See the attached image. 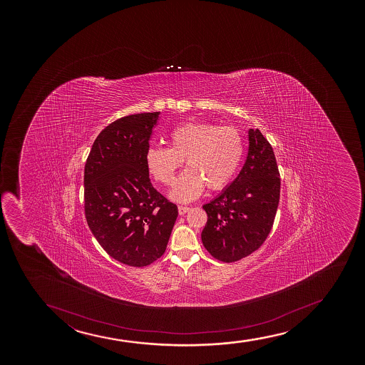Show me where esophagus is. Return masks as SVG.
<instances>
[{
    "instance_id": "esophagus-1",
    "label": "esophagus",
    "mask_w": 365,
    "mask_h": 365,
    "mask_svg": "<svg viewBox=\"0 0 365 365\" xmlns=\"http://www.w3.org/2000/svg\"><path fill=\"white\" fill-rule=\"evenodd\" d=\"M178 210H179V214H180V215H184V214L189 212L190 207H186V205H179V207H178Z\"/></svg>"
}]
</instances>
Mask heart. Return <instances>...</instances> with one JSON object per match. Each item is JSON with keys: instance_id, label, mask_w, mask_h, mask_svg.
Returning a JSON list of instances; mask_svg holds the SVG:
<instances>
[{"instance_id": "heart-1", "label": "heart", "mask_w": 365, "mask_h": 365, "mask_svg": "<svg viewBox=\"0 0 365 365\" xmlns=\"http://www.w3.org/2000/svg\"><path fill=\"white\" fill-rule=\"evenodd\" d=\"M170 147H148L145 155L148 172L163 185H172L175 173H181L170 198L190 202L201 196L205 186L217 191L230 182L243 155V141L234 126H219L210 123H185L169 135Z\"/></svg>"}]
</instances>
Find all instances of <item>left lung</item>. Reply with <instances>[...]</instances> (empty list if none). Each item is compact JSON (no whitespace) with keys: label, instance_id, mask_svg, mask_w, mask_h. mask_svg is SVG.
<instances>
[{"label":"left lung","instance_id":"obj_1","mask_svg":"<svg viewBox=\"0 0 365 365\" xmlns=\"http://www.w3.org/2000/svg\"><path fill=\"white\" fill-rule=\"evenodd\" d=\"M280 198V174L268 140L248 130V153L239 175L203 205L208 215L201 237L222 262H236L256 251L272 230Z\"/></svg>","mask_w":365,"mask_h":365}]
</instances>
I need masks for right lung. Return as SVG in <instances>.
<instances>
[{
  "mask_svg": "<svg viewBox=\"0 0 365 365\" xmlns=\"http://www.w3.org/2000/svg\"><path fill=\"white\" fill-rule=\"evenodd\" d=\"M160 114H131L106 126L85 164L90 230L109 256L138 268L163 256L178 218V207L152 186L145 160Z\"/></svg>",
  "mask_w": 365,
  "mask_h": 365,
  "instance_id": "add662e5",
  "label": "right lung"
}]
</instances>
